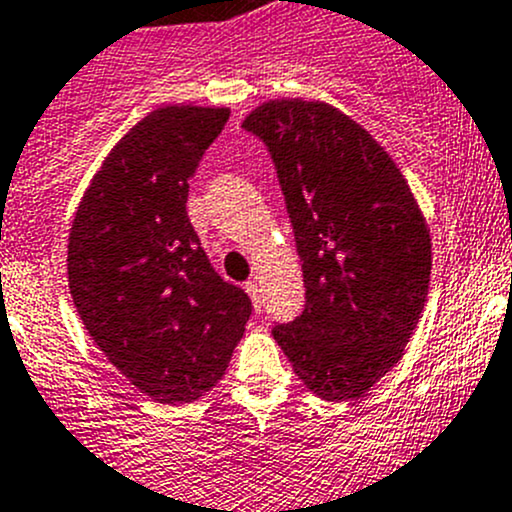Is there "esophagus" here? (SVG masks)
<instances>
[{
    "instance_id": "esophagus-1",
    "label": "esophagus",
    "mask_w": 512,
    "mask_h": 512,
    "mask_svg": "<svg viewBox=\"0 0 512 512\" xmlns=\"http://www.w3.org/2000/svg\"><path fill=\"white\" fill-rule=\"evenodd\" d=\"M245 289H247V294H250V297H252V302H255V307H257V309H262L260 285H257L255 280H247V282H245Z\"/></svg>"
}]
</instances>
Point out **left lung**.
<instances>
[{"label":"left lung","instance_id":"8db88e82","mask_svg":"<svg viewBox=\"0 0 512 512\" xmlns=\"http://www.w3.org/2000/svg\"><path fill=\"white\" fill-rule=\"evenodd\" d=\"M275 163L304 275V309L272 337L327 401L364 396L421 319L431 237L389 153L337 108L262 103L242 123Z\"/></svg>","mask_w":512,"mask_h":512}]
</instances>
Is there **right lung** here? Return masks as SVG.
I'll use <instances>...</instances> for the list:
<instances>
[{
  "mask_svg": "<svg viewBox=\"0 0 512 512\" xmlns=\"http://www.w3.org/2000/svg\"><path fill=\"white\" fill-rule=\"evenodd\" d=\"M227 108L165 106L118 141L69 235V289L96 347L158 404L223 379L252 302L215 272L188 218L190 178Z\"/></svg>",
  "mask_w": 512,
  "mask_h": 512,
  "instance_id": "add662e5",
  "label": "right lung"
}]
</instances>
